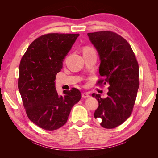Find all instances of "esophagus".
<instances>
[{"mask_svg":"<svg viewBox=\"0 0 158 158\" xmlns=\"http://www.w3.org/2000/svg\"><path fill=\"white\" fill-rule=\"evenodd\" d=\"M82 98H88V97H89V94H88V93H87V92H85V93H82Z\"/></svg>","mask_w":158,"mask_h":158,"instance_id":"1","label":"esophagus"}]
</instances>
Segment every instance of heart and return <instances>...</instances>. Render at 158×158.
<instances>
[{
	"mask_svg": "<svg viewBox=\"0 0 158 158\" xmlns=\"http://www.w3.org/2000/svg\"><path fill=\"white\" fill-rule=\"evenodd\" d=\"M95 52V49L92 47L90 46H85L83 49V54L85 53H89V52Z\"/></svg>",
	"mask_w": 158,
	"mask_h": 158,
	"instance_id": "heart-1",
	"label": "heart"
}]
</instances>
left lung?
<instances>
[{"label": "left lung", "mask_w": 158, "mask_h": 158, "mask_svg": "<svg viewBox=\"0 0 158 158\" xmlns=\"http://www.w3.org/2000/svg\"><path fill=\"white\" fill-rule=\"evenodd\" d=\"M88 35L101 60L97 84L109 85L106 98L92 94L99 102L94 117L103 128H115L132 114L140 85L138 61L130 44L117 33L101 31Z\"/></svg>", "instance_id": "1"}]
</instances>
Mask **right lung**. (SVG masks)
Returning <instances> with one entry per match:
<instances>
[{"instance_id": "obj_1", "label": "right lung", "mask_w": 158, "mask_h": 158, "mask_svg": "<svg viewBox=\"0 0 158 158\" xmlns=\"http://www.w3.org/2000/svg\"><path fill=\"white\" fill-rule=\"evenodd\" d=\"M79 33H51L37 37L28 47L19 66L18 87L27 117L47 131L68 120L71 109L82 98L75 88L59 96L55 86L57 73Z\"/></svg>"}]
</instances>
